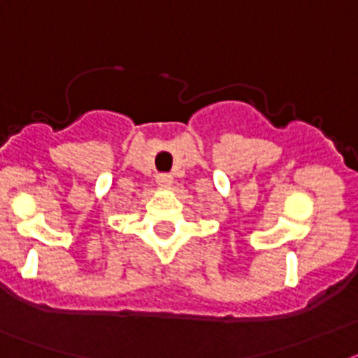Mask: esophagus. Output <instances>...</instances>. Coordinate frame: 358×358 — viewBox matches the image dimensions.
<instances>
[{
  "mask_svg": "<svg viewBox=\"0 0 358 358\" xmlns=\"http://www.w3.org/2000/svg\"><path fill=\"white\" fill-rule=\"evenodd\" d=\"M156 184L162 189H169L173 185V176L171 174H158L156 176Z\"/></svg>",
  "mask_w": 358,
  "mask_h": 358,
  "instance_id": "34e87169",
  "label": "esophagus"
}]
</instances>
